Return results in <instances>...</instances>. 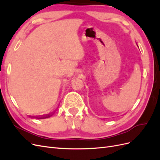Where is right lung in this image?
Returning <instances> with one entry per match:
<instances>
[{
    "instance_id": "add662e5",
    "label": "right lung",
    "mask_w": 160,
    "mask_h": 160,
    "mask_svg": "<svg viewBox=\"0 0 160 160\" xmlns=\"http://www.w3.org/2000/svg\"><path fill=\"white\" fill-rule=\"evenodd\" d=\"M50 116H51L50 115H47L43 116V117H41V118H37V117H36V118H37V119H45V118H49Z\"/></svg>"
}]
</instances>
